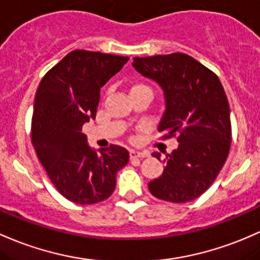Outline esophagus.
<instances>
[{
	"mask_svg": "<svg viewBox=\"0 0 260 260\" xmlns=\"http://www.w3.org/2000/svg\"><path fill=\"white\" fill-rule=\"evenodd\" d=\"M129 156H131V159L145 158V156H148V154L145 152H137V150H135V149H131L129 150Z\"/></svg>",
	"mask_w": 260,
	"mask_h": 260,
	"instance_id": "esophagus-1",
	"label": "esophagus"
}]
</instances>
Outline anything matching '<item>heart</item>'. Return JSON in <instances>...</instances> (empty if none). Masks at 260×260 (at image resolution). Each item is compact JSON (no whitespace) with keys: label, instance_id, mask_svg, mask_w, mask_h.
Listing matches in <instances>:
<instances>
[{"label":"heart","instance_id":"heart-1","mask_svg":"<svg viewBox=\"0 0 260 260\" xmlns=\"http://www.w3.org/2000/svg\"><path fill=\"white\" fill-rule=\"evenodd\" d=\"M137 86H142V85H135V86H133V87H137ZM132 87V88H133Z\"/></svg>","mask_w":260,"mask_h":260}]
</instances>
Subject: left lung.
<instances>
[{
	"label": "left lung",
	"instance_id": "obj_1",
	"mask_svg": "<svg viewBox=\"0 0 260 260\" xmlns=\"http://www.w3.org/2000/svg\"><path fill=\"white\" fill-rule=\"evenodd\" d=\"M132 67L161 87L165 110L158 131L176 136L179 142L148 189L155 198L176 204L199 198L215 181L231 147L230 106L221 81L182 53L135 58ZM153 156L160 160V153Z\"/></svg>",
	"mask_w": 260,
	"mask_h": 260
}]
</instances>
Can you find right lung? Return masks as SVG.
<instances>
[{
    "label": "right lung",
    "instance_id": "obj_1",
    "mask_svg": "<svg viewBox=\"0 0 260 260\" xmlns=\"http://www.w3.org/2000/svg\"><path fill=\"white\" fill-rule=\"evenodd\" d=\"M128 56L74 50L45 74L34 99L32 143L56 190L71 202L91 205L112 195L116 175L129 159L123 147L95 150L82 125L95 119L100 90Z\"/></svg>",
    "mask_w": 260,
    "mask_h": 260
}]
</instances>
